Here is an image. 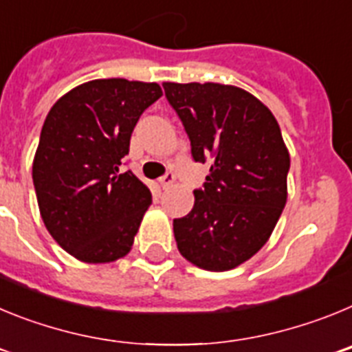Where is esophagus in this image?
I'll return each mask as SVG.
<instances>
[{
  "mask_svg": "<svg viewBox=\"0 0 352 352\" xmlns=\"http://www.w3.org/2000/svg\"><path fill=\"white\" fill-rule=\"evenodd\" d=\"M174 179H176V176H174V173H170V170H167L164 176L160 178V185L164 186V188H167V186H170L174 183Z\"/></svg>",
  "mask_w": 352,
  "mask_h": 352,
  "instance_id": "34e87169",
  "label": "esophagus"
}]
</instances>
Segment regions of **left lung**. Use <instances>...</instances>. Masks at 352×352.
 Listing matches in <instances>:
<instances>
[{
  "mask_svg": "<svg viewBox=\"0 0 352 352\" xmlns=\"http://www.w3.org/2000/svg\"><path fill=\"white\" fill-rule=\"evenodd\" d=\"M170 107L190 139L192 158L211 162L194 208L174 219L186 261L227 272L250 259L272 236L287 201L289 151L266 105L219 82H164Z\"/></svg>",
  "mask_w": 352,
  "mask_h": 352,
  "instance_id": "1",
  "label": "left lung"
}]
</instances>
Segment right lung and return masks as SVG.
<instances>
[{
  "label": "right lung",
  "mask_w": 352,
  "mask_h": 352,
  "mask_svg": "<svg viewBox=\"0 0 352 352\" xmlns=\"http://www.w3.org/2000/svg\"><path fill=\"white\" fill-rule=\"evenodd\" d=\"M160 96L157 82L95 79L61 96L43 121L33 160L40 214L82 263H113L132 248L151 192L120 166L133 126Z\"/></svg>",
  "instance_id": "1"
}]
</instances>
